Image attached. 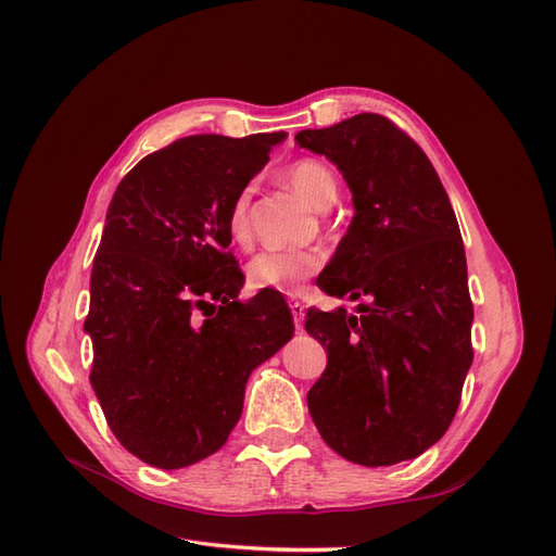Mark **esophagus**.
Listing matches in <instances>:
<instances>
[{
  "label": "esophagus",
  "instance_id": "34e87169",
  "mask_svg": "<svg viewBox=\"0 0 556 556\" xmlns=\"http://www.w3.org/2000/svg\"><path fill=\"white\" fill-rule=\"evenodd\" d=\"M290 311H292V317H294V327L304 329V319H306L304 304H301V301H290Z\"/></svg>",
  "mask_w": 556,
  "mask_h": 556
}]
</instances>
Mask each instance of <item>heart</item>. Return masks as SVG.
<instances>
[{
  "instance_id": "b5f03b06",
  "label": "heart",
  "mask_w": 556,
  "mask_h": 556,
  "mask_svg": "<svg viewBox=\"0 0 556 556\" xmlns=\"http://www.w3.org/2000/svg\"><path fill=\"white\" fill-rule=\"evenodd\" d=\"M285 180L308 204L325 211L333 204L339 185L329 166L319 160H299L285 169ZM250 190H243L229 208L227 231L237 243H245L250 237ZM325 264L323 250H264L248 266V282L255 290H276L294 294L304 282L317 274Z\"/></svg>"
}]
</instances>
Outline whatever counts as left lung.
Masks as SVG:
<instances>
[{
	"label": "left lung",
	"mask_w": 556,
	"mask_h": 556,
	"mask_svg": "<svg viewBox=\"0 0 556 556\" xmlns=\"http://www.w3.org/2000/svg\"><path fill=\"white\" fill-rule=\"evenodd\" d=\"M296 143L336 164L355 206L317 285L368 299L357 313L308 308L306 331L327 348L311 417L348 462L415 459L447 431L473 362L457 217L422 148L382 115L304 129Z\"/></svg>",
	"instance_id": "left-lung-1"
}]
</instances>
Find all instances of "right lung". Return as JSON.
I'll return each instance as SVG.
<instances>
[{"mask_svg":"<svg viewBox=\"0 0 556 556\" xmlns=\"http://www.w3.org/2000/svg\"><path fill=\"white\" fill-rule=\"evenodd\" d=\"M288 134H194L143 157L106 211L90 276V382L115 439L164 470L217 452L245 382L292 339L285 299L237 301L227 215Z\"/></svg>","mask_w":556,"mask_h":556,"instance_id":"1","label":"right lung"}]
</instances>
